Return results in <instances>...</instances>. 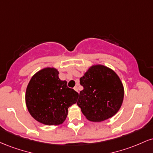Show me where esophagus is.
I'll use <instances>...</instances> for the list:
<instances>
[{"label":"esophagus","mask_w":153,"mask_h":153,"mask_svg":"<svg viewBox=\"0 0 153 153\" xmlns=\"http://www.w3.org/2000/svg\"><path fill=\"white\" fill-rule=\"evenodd\" d=\"M74 90H75V91H77V92H78V93H79V92H78V88L77 87V86H75V87H74Z\"/></svg>","instance_id":"obj_1"}]
</instances>
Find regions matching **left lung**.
Returning <instances> with one entry per match:
<instances>
[{"instance_id": "8db88e82", "label": "left lung", "mask_w": 153, "mask_h": 153, "mask_svg": "<svg viewBox=\"0 0 153 153\" xmlns=\"http://www.w3.org/2000/svg\"><path fill=\"white\" fill-rule=\"evenodd\" d=\"M83 90L77 104L89 121L102 122L118 112L124 99V87L120 78L110 68L91 66L80 79Z\"/></svg>"}]
</instances>
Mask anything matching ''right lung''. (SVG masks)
<instances>
[{"label":"right lung","instance_id":"1","mask_svg":"<svg viewBox=\"0 0 153 153\" xmlns=\"http://www.w3.org/2000/svg\"><path fill=\"white\" fill-rule=\"evenodd\" d=\"M54 68L38 71L26 91V104L34 119L46 125H59L65 120L68 108L77 102L78 94L61 80Z\"/></svg>","mask_w":153,"mask_h":153}]
</instances>
